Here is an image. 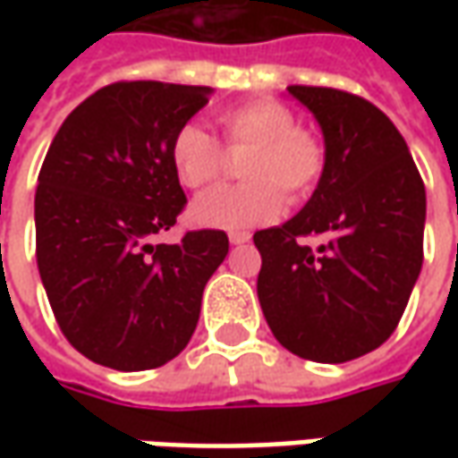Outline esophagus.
Segmentation results:
<instances>
[{"instance_id": "obj_1", "label": "esophagus", "mask_w": 458, "mask_h": 458, "mask_svg": "<svg viewBox=\"0 0 458 458\" xmlns=\"http://www.w3.org/2000/svg\"><path fill=\"white\" fill-rule=\"evenodd\" d=\"M250 239H252L250 232H232V234H229V242H232V244H247Z\"/></svg>"}]
</instances>
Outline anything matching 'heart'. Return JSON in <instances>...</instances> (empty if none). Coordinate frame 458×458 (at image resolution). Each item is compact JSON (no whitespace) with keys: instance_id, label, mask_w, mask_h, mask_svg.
<instances>
[{"instance_id":"heart-1","label":"heart","mask_w":458,"mask_h":458,"mask_svg":"<svg viewBox=\"0 0 458 458\" xmlns=\"http://www.w3.org/2000/svg\"><path fill=\"white\" fill-rule=\"evenodd\" d=\"M224 148L244 152L239 175L244 183L216 188L191 203L188 219L211 229H250L273 221L288 201H303L318 185L326 150L316 134L295 127L288 106L255 98L216 114ZM224 150L199 124H183L170 142V165L181 185L201 191L224 170Z\"/></svg>"}]
</instances>
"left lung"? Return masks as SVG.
I'll return each instance as SVG.
<instances>
[{"label": "left lung", "mask_w": 458, "mask_h": 458, "mask_svg": "<svg viewBox=\"0 0 458 458\" xmlns=\"http://www.w3.org/2000/svg\"><path fill=\"white\" fill-rule=\"evenodd\" d=\"M316 116L326 167L310 201L255 234L257 295L275 339L310 361L342 364L395 331L423 265L426 188L397 127L367 98L288 86ZM327 239L310 250L300 239Z\"/></svg>", "instance_id": "obj_1"}]
</instances>
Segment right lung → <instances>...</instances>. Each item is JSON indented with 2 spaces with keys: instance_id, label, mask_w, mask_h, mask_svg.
I'll list each match as a JSON object with an SVG mask.
<instances>
[{
  "instance_id": "right-lung-1",
  "label": "right lung",
  "mask_w": 458,
  "mask_h": 458,
  "mask_svg": "<svg viewBox=\"0 0 458 458\" xmlns=\"http://www.w3.org/2000/svg\"><path fill=\"white\" fill-rule=\"evenodd\" d=\"M208 86L119 81L65 116L35 191V255L63 336L119 372L163 367L191 342L208 277L229 252L219 229L152 244L183 211L173 134Z\"/></svg>"
}]
</instances>
